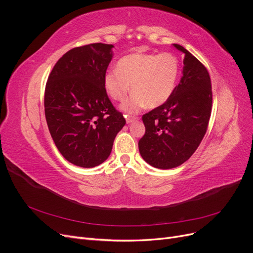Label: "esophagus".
<instances>
[{
    "mask_svg": "<svg viewBox=\"0 0 253 253\" xmlns=\"http://www.w3.org/2000/svg\"><path fill=\"white\" fill-rule=\"evenodd\" d=\"M138 118L135 117V116H129V115H126V124H131V122L137 120Z\"/></svg>",
    "mask_w": 253,
    "mask_h": 253,
    "instance_id": "esophagus-1",
    "label": "esophagus"
}]
</instances>
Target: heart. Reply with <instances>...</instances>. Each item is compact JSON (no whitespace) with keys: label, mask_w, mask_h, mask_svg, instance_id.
Segmentation results:
<instances>
[{"label":"heart","mask_w":253,"mask_h":253,"mask_svg":"<svg viewBox=\"0 0 253 253\" xmlns=\"http://www.w3.org/2000/svg\"><path fill=\"white\" fill-rule=\"evenodd\" d=\"M117 71L106 72L103 78L105 90L114 100L121 101L128 94H134L122 103L121 108L135 113L147 104L149 108L166 102L172 95L179 73L178 60L170 52H134L122 57L116 65Z\"/></svg>","instance_id":"b5f03b06"}]
</instances>
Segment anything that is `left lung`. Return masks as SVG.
Instances as JSON below:
<instances>
[{
	"label": "left lung",
	"mask_w": 253,
	"mask_h": 253,
	"mask_svg": "<svg viewBox=\"0 0 253 253\" xmlns=\"http://www.w3.org/2000/svg\"><path fill=\"white\" fill-rule=\"evenodd\" d=\"M185 53L182 77L162 105L144 114L145 133L138 142L141 157L157 169H172L192 156L208 128L212 110L210 75L206 66L179 44Z\"/></svg>",
	"instance_id": "left-lung-1"
}]
</instances>
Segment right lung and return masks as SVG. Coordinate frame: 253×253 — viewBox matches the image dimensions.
I'll list each match as a JSON object with an SVG mask.
<instances>
[{"label": "right lung", "mask_w": 253, "mask_h": 253, "mask_svg": "<svg viewBox=\"0 0 253 253\" xmlns=\"http://www.w3.org/2000/svg\"><path fill=\"white\" fill-rule=\"evenodd\" d=\"M113 47L104 43L75 47L58 60L48 76L45 118L57 149L75 166L94 168L102 164L126 125L103 83Z\"/></svg>", "instance_id": "add662e5"}]
</instances>
